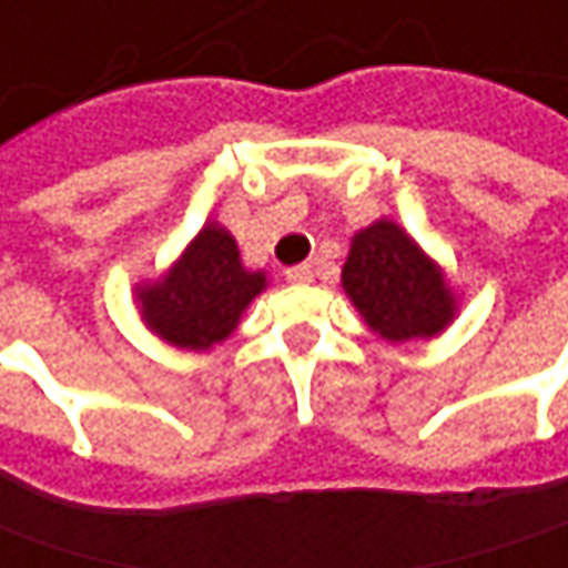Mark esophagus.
<instances>
[{
	"label": "esophagus",
	"instance_id": "esophagus-1",
	"mask_svg": "<svg viewBox=\"0 0 568 568\" xmlns=\"http://www.w3.org/2000/svg\"><path fill=\"white\" fill-rule=\"evenodd\" d=\"M285 280H288V283L308 285L311 280H314V266H311V263H298V266H288V270H285Z\"/></svg>",
	"mask_w": 568,
	"mask_h": 568
}]
</instances>
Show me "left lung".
I'll return each instance as SVG.
<instances>
[{"mask_svg": "<svg viewBox=\"0 0 568 568\" xmlns=\"http://www.w3.org/2000/svg\"><path fill=\"white\" fill-rule=\"evenodd\" d=\"M343 288L387 343L429 339L455 321L457 298L445 273L390 219H378L353 237Z\"/></svg>", "mask_w": 568, "mask_h": 568, "instance_id": "left-lung-1", "label": "left lung"}]
</instances>
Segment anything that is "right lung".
Returning <instances> with one entry per match:
<instances>
[{
  "mask_svg": "<svg viewBox=\"0 0 568 568\" xmlns=\"http://www.w3.org/2000/svg\"><path fill=\"white\" fill-rule=\"evenodd\" d=\"M263 288L266 273L247 270L235 237L210 222L161 280L139 285L136 302L155 336L200 353L232 336L244 308Z\"/></svg>",
  "mask_w": 568,
  "mask_h": 568,
  "instance_id": "add662e5",
  "label": "right lung"
}]
</instances>
